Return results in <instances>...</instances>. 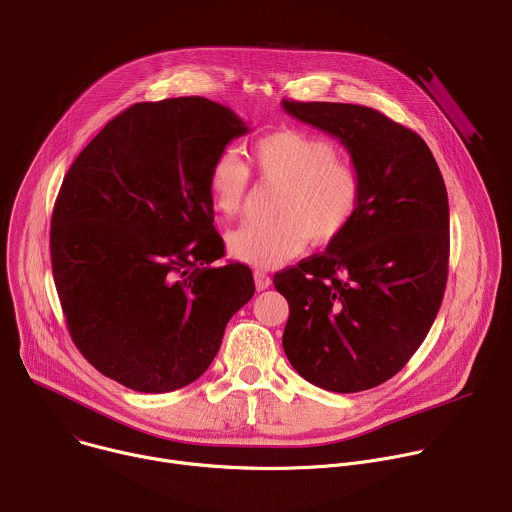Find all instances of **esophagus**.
Instances as JSON below:
<instances>
[{"instance_id":"34e87169","label":"esophagus","mask_w":512,"mask_h":512,"mask_svg":"<svg viewBox=\"0 0 512 512\" xmlns=\"http://www.w3.org/2000/svg\"><path fill=\"white\" fill-rule=\"evenodd\" d=\"M253 279H255V287L259 291H263V289H267L271 285V277L265 271H259V269L253 271Z\"/></svg>"}]
</instances>
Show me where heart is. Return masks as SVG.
Listing matches in <instances>:
<instances>
[{"mask_svg":"<svg viewBox=\"0 0 512 512\" xmlns=\"http://www.w3.org/2000/svg\"><path fill=\"white\" fill-rule=\"evenodd\" d=\"M257 174L281 184L273 221L245 223L227 235L229 253L253 267H279L310 243L328 245L352 223L360 200L356 170L336 160L334 145L300 129H279L251 145ZM249 184L247 166L233 154H218L206 176L214 210L233 218L241 212Z\"/></svg>","mask_w":512,"mask_h":512,"instance_id":"heart-1","label":"heart"}]
</instances>
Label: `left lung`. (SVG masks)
<instances>
[{"label":"left lung","instance_id":"obj_1","mask_svg":"<svg viewBox=\"0 0 512 512\" xmlns=\"http://www.w3.org/2000/svg\"><path fill=\"white\" fill-rule=\"evenodd\" d=\"M281 105L336 137L360 180L348 229L273 277L289 304L283 350L316 387L367 391L405 367L440 312L450 259L446 184L427 143L371 107Z\"/></svg>","mask_w":512,"mask_h":512}]
</instances>
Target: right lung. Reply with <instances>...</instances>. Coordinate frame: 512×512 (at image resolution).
<instances>
[{"instance_id": "obj_1", "label": "right lung", "mask_w": 512, "mask_h": 512, "mask_svg": "<svg viewBox=\"0 0 512 512\" xmlns=\"http://www.w3.org/2000/svg\"><path fill=\"white\" fill-rule=\"evenodd\" d=\"M249 133L204 97L137 103L111 119L62 180L50 229L66 326L105 377L139 393L196 381L255 294L225 255L206 188L212 160Z\"/></svg>"}]
</instances>
